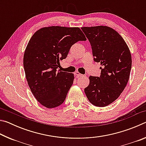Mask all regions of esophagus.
Listing matches in <instances>:
<instances>
[{"mask_svg":"<svg viewBox=\"0 0 146 146\" xmlns=\"http://www.w3.org/2000/svg\"><path fill=\"white\" fill-rule=\"evenodd\" d=\"M75 76H76V77H80V76H82V74H80L79 72H78V71H76V72L75 73Z\"/></svg>","mask_w":146,"mask_h":146,"instance_id":"1","label":"esophagus"}]
</instances>
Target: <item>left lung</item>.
Segmentation results:
<instances>
[{"label": "left lung", "instance_id": "left-lung-1", "mask_svg": "<svg viewBox=\"0 0 146 146\" xmlns=\"http://www.w3.org/2000/svg\"><path fill=\"white\" fill-rule=\"evenodd\" d=\"M91 44L94 61L100 62V76H90L84 89L93 105L105 107L119 97L129 80L131 55L118 32L108 26L81 28Z\"/></svg>", "mask_w": 146, "mask_h": 146}]
</instances>
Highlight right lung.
I'll list each match as a JSON object with an SVG mask.
<instances>
[{
  "instance_id": "right-lung-1",
  "label": "right lung",
  "mask_w": 146,
  "mask_h": 146,
  "mask_svg": "<svg viewBox=\"0 0 146 146\" xmlns=\"http://www.w3.org/2000/svg\"><path fill=\"white\" fill-rule=\"evenodd\" d=\"M82 40L86 38L80 28L61 26L41 28L29 40L23 60L26 78L34 97L44 107H58L65 100L74 75L56 69L71 47Z\"/></svg>"
}]
</instances>
